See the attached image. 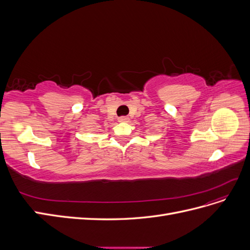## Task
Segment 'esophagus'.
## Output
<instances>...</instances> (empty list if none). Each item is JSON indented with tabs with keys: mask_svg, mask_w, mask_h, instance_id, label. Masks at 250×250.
Instances as JSON below:
<instances>
[{
	"mask_svg": "<svg viewBox=\"0 0 250 250\" xmlns=\"http://www.w3.org/2000/svg\"><path fill=\"white\" fill-rule=\"evenodd\" d=\"M128 120H129V119H128L127 117H120V118L118 119V121H119V122H121V123L128 122Z\"/></svg>",
	"mask_w": 250,
	"mask_h": 250,
	"instance_id": "1",
	"label": "esophagus"
}]
</instances>
